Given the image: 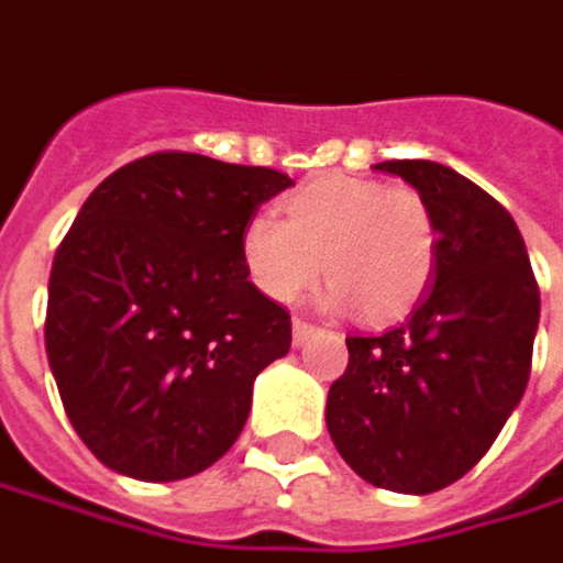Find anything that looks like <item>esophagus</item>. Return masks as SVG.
<instances>
[{
  "mask_svg": "<svg viewBox=\"0 0 563 563\" xmlns=\"http://www.w3.org/2000/svg\"><path fill=\"white\" fill-rule=\"evenodd\" d=\"M312 334H318V324L306 321V318H292V341H296V344H306Z\"/></svg>",
  "mask_w": 563,
  "mask_h": 563,
  "instance_id": "esophagus-1",
  "label": "esophagus"
}]
</instances>
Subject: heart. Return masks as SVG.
<instances>
[{"mask_svg":"<svg viewBox=\"0 0 563 563\" xmlns=\"http://www.w3.org/2000/svg\"><path fill=\"white\" fill-rule=\"evenodd\" d=\"M242 261L274 302H292L324 271L328 309L356 306L366 321H391L433 280L437 222L413 187L328 175L286 197L283 219L251 216Z\"/></svg>","mask_w":563,"mask_h":563,"instance_id":"heart-1","label":"heart"}]
</instances>
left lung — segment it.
<instances>
[{"instance_id": "8db88e82", "label": "left lung", "mask_w": 563, "mask_h": 563, "mask_svg": "<svg viewBox=\"0 0 563 563\" xmlns=\"http://www.w3.org/2000/svg\"><path fill=\"white\" fill-rule=\"evenodd\" d=\"M437 222V283L379 334H350L328 391V433L363 481L433 494L472 472L519 405L539 328V283L512 216L440 162L391 158Z\"/></svg>"}]
</instances>
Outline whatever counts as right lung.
Listing matches in <instances>:
<instances>
[{
  "mask_svg": "<svg viewBox=\"0 0 563 563\" xmlns=\"http://www.w3.org/2000/svg\"><path fill=\"white\" fill-rule=\"evenodd\" d=\"M289 184L168 150L82 203L53 257L44 344L69 423L108 468L190 478L239 440L251 385L292 341L289 312L249 280L242 229Z\"/></svg>",
  "mask_w": 563,
  "mask_h": 563,
  "instance_id": "obj_1",
  "label": "right lung"
}]
</instances>
